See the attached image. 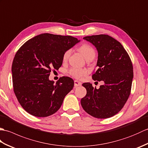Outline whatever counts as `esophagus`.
<instances>
[{
	"mask_svg": "<svg viewBox=\"0 0 148 148\" xmlns=\"http://www.w3.org/2000/svg\"><path fill=\"white\" fill-rule=\"evenodd\" d=\"M81 83L80 82V81H78L77 80H75L74 81V86H81Z\"/></svg>",
	"mask_w": 148,
	"mask_h": 148,
	"instance_id": "34e87169",
	"label": "esophagus"
}]
</instances>
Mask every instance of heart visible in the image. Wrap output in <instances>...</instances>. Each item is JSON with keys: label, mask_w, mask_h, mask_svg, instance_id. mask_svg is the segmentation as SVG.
<instances>
[{"label": "heart", "mask_w": 148, "mask_h": 148, "mask_svg": "<svg viewBox=\"0 0 148 148\" xmlns=\"http://www.w3.org/2000/svg\"><path fill=\"white\" fill-rule=\"evenodd\" d=\"M79 50L86 59L92 57V56H95V49H94L92 46L88 45V44H83V45H81V46L79 47ZM71 49H67V51H65L64 55H63V60H67V59L71 55ZM69 73L71 76L74 77V78L80 79H82L84 76H86L87 74V71L83 69L72 67L69 70Z\"/></svg>", "instance_id": "heart-1"}]
</instances>
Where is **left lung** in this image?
Here are the masks:
<instances>
[{
	"mask_svg": "<svg viewBox=\"0 0 148 148\" xmlns=\"http://www.w3.org/2000/svg\"><path fill=\"white\" fill-rule=\"evenodd\" d=\"M98 51L94 81H103L99 89L90 83L83 84L86 95L81 100L88 114L100 119L108 118L121 111L130 96L134 77L133 66L121 44L112 37L100 34L84 37Z\"/></svg>",
	"mask_w": 148,
	"mask_h": 148,
	"instance_id": "1",
	"label": "left lung"
}]
</instances>
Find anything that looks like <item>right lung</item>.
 I'll list each match as a JSON object with an SVG mask.
<instances>
[{
	"label": "right lung",
	"instance_id": "1",
	"mask_svg": "<svg viewBox=\"0 0 148 148\" xmlns=\"http://www.w3.org/2000/svg\"><path fill=\"white\" fill-rule=\"evenodd\" d=\"M79 40L70 36L42 34L24 43L12 64V85L22 108L36 117H47L60 108L66 95L74 87L71 77H60L56 84L49 76L58 70L63 55Z\"/></svg>",
	"mask_w": 148,
	"mask_h": 148
}]
</instances>
